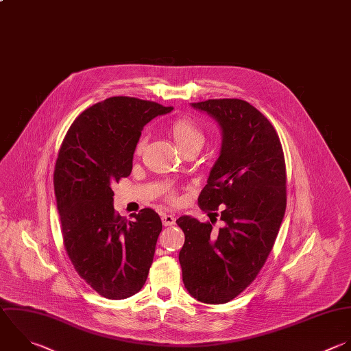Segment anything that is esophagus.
Wrapping results in <instances>:
<instances>
[{
  "label": "esophagus",
  "mask_w": 351,
  "mask_h": 351,
  "mask_svg": "<svg viewBox=\"0 0 351 351\" xmlns=\"http://www.w3.org/2000/svg\"><path fill=\"white\" fill-rule=\"evenodd\" d=\"M162 222L165 226H171L176 223V218L171 214H162Z\"/></svg>",
  "instance_id": "obj_1"
}]
</instances>
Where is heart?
Returning <instances> with one entry per match:
<instances>
[{"instance_id":"1","label":"heart","mask_w":351,"mask_h":351,"mask_svg":"<svg viewBox=\"0 0 351 351\" xmlns=\"http://www.w3.org/2000/svg\"><path fill=\"white\" fill-rule=\"evenodd\" d=\"M169 133L171 134L173 140L176 141L177 147L180 149H184V148H188V147H192V145H203L204 143V133L203 130L191 119L188 118H177L174 121L170 122L169 125ZM145 141L147 138L145 137H141L137 144H136V154L140 155L145 147ZM169 199L171 202H174V196L170 195Z\"/></svg>"}]
</instances>
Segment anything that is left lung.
I'll list each match as a JSON object with an SVG mask.
<instances>
[{
  "label": "left lung",
  "mask_w": 351,
  "mask_h": 351,
  "mask_svg": "<svg viewBox=\"0 0 351 351\" xmlns=\"http://www.w3.org/2000/svg\"><path fill=\"white\" fill-rule=\"evenodd\" d=\"M192 107L222 129L221 154L197 204L225 225L215 232L210 222L180 217V263L188 292L221 304L255 280L274 245L287 207L285 160L276 129L250 103L211 99Z\"/></svg>",
  "instance_id": "1"
}]
</instances>
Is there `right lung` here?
I'll return each instance as SVG.
<instances>
[{
	"mask_svg": "<svg viewBox=\"0 0 351 351\" xmlns=\"http://www.w3.org/2000/svg\"><path fill=\"white\" fill-rule=\"evenodd\" d=\"M171 110L110 97L85 110L62 143L53 186L64 248L81 278L107 299H126L143 288L162 230L151 208L133 221L121 217L111 186L130 176L144 126Z\"/></svg>",
	"mask_w": 351,
	"mask_h": 351,
	"instance_id": "1",
	"label": "right lung"
}]
</instances>
